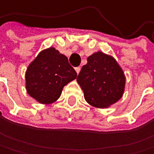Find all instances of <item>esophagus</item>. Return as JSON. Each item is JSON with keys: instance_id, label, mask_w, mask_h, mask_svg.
<instances>
[{"instance_id": "34e87169", "label": "esophagus", "mask_w": 154, "mask_h": 154, "mask_svg": "<svg viewBox=\"0 0 154 154\" xmlns=\"http://www.w3.org/2000/svg\"><path fill=\"white\" fill-rule=\"evenodd\" d=\"M75 70L76 74H79V73L80 72V67H79V66H78V67H75Z\"/></svg>"}]
</instances>
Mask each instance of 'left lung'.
Returning <instances> with one entry per match:
<instances>
[{"label": "left lung", "instance_id": "obj_1", "mask_svg": "<svg viewBox=\"0 0 154 154\" xmlns=\"http://www.w3.org/2000/svg\"><path fill=\"white\" fill-rule=\"evenodd\" d=\"M76 81L86 102L97 108H107L119 100L125 91L126 78L116 59L102 51L88 57Z\"/></svg>", "mask_w": 154, "mask_h": 154}]
</instances>
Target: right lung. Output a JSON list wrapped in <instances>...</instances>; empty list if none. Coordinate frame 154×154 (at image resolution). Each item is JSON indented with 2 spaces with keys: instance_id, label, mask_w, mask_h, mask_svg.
I'll return each instance as SVG.
<instances>
[{
  "instance_id": "right-lung-1",
  "label": "right lung",
  "mask_w": 154,
  "mask_h": 154,
  "mask_svg": "<svg viewBox=\"0 0 154 154\" xmlns=\"http://www.w3.org/2000/svg\"><path fill=\"white\" fill-rule=\"evenodd\" d=\"M76 72L66 55L51 47L41 51L26 72L27 93L42 104L54 103L63 87L76 79Z\"/></svg>"
}]
</instances>
